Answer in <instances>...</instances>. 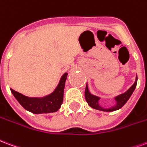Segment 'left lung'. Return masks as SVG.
Here are the masks:
<instances>
[{
  "label": "left lung",
  "mask_w": 147,
  "mask_h": 147,
  "mask_svg": "<svg viewBox=\"0 0 147 147\" xmlns=\"http://www.w3.org/2000/svg\"><path fill=\"white\" fill-rule=\"evenodd\" d=\"M137 84V77L136 80L135 81V83L133 84V85L130 88L125 92V93H123L120 96L115 97V100H116L117 103L116 105L113 107H110L109 109H105V108L102 107L98 104V100H99V98L97 97L96 96H93L91 93L89 92L88 91V85H86V88H85V91H84V96H85V99H86L88 104L89 105L90 107L92 108H94L96 110H102V111H107V112H111V111H114V110H119L124 106V105L127 102V101L128 100V98H130V96H131V94L133 93L134 90L136 88Z\"/></svg>",
  "instance_id": "left-lung-1"
}]
</instances>
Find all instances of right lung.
Returning a JSON list of instances; mask_svg holds the SVG:
<instances>
[{"mask_svg": "<svg viewBox=\"0 0 147 147\" xmlns=\"http://www.w3.org/2000/svg\"><path fill=\"white\" fill-rule=\"evenodd\" d=\"M67 74V73H65L63 75L57 88L53 92L43 98H30L11 88V92L22 107L31 113H47L56 112L63 103L65 82Z\"/></svg>", "mask_w": 147, "mask_h": 147, "instance_id": "obj_1", "label": "right lung"}]
</instances>
